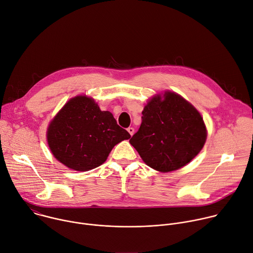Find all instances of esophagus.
<instances>
[{
    "instance_id": "esophagus-1",
    "label": "esophagus",
    "mask_w": 253,
    "mask_h": 253,
    "mask_svg": "<svg viewBox=\"0 0 253 253\" xmlns=\"http://www.w3.org/2000/svg\"><path fill=\"white\" fill-rule=\"evenodd\" d=\"M127 131H128V132H129V134L132 136V135L134 134V131H135V130H134V128H133V127H129V128L127 129Z\"/></svg>"
}]
</instances>
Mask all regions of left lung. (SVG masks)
Returning <instances> with one entry per match:
<instances>
[{
    "instance_id": "obj_1",
    "label": "left lung",
    "mask_w": 253,
    "mask_h": 253,
    "mask_svg": "<svg viewBox=\"0 0 253 253\" xmlns=\"http://www.w3.org/2000/svg\"><path fill=\"white\" fill-rule=\"evenodd\" d=\"M139 130L130 144L148 166L170 172L189 163L206 140L203 119L195 108L176 93L153 97L142 112Z\"/></svg>"
}]
</instances>
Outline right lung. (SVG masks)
Segmentation results:
<instances>
[{"instance_id": "1", "label": "right lung", "mask_w": 253, "mask_h": 253, "mask_svg": "<svg viewBox=\"0 0 253 253\" xmlns=\"http://www.w3.org/2000/svg\"><path fill=\"white\" fill-rule=\"evenodd\" d=\"M112 113L101 111L92 98H72L51 122L47 132L55 158L76 171L103 164L116 144L129 139Z\"/></svg>"}]
</instances>
